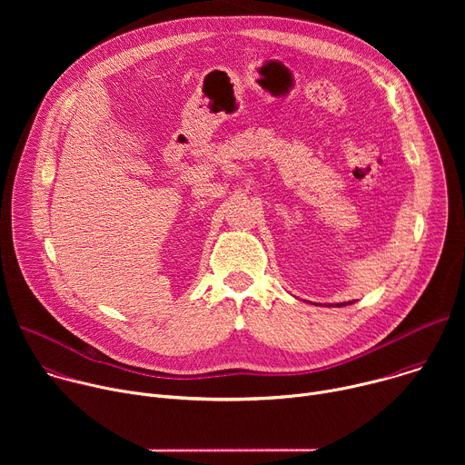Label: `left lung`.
Instances as JSON below:
<instances>
[{
    "mask_svg": "<svg viewBox=\"0 0 465 465\" xmlns=\"http://www.w3.org/2000/svg\"><path fill=\"white\" fill-rule=\"evenodd\" d=\"M351 303H353V302H342V303H327V307H335V305H337V307H344V305H351ZM314 305H316V303H314Z\"/></svg>",
    "mask_w": 465,
    "mask_h": 465,
    "instance_id": "obj_1",
    "label": "left lung"
}]
</instances>
